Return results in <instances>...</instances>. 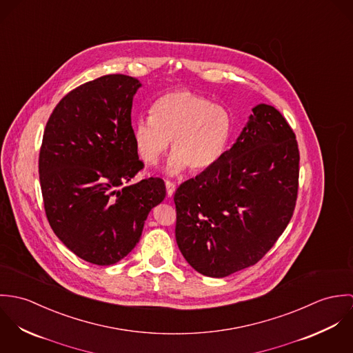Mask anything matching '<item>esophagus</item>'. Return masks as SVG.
Instances as JSON below:
<instances>
[{
  "label": "esophagus",
  "instance_id": "obj_1",
  "mask_svg": "<svg viewBox=\"0 0 353 353\" xmlns=\"http://www.w3.org/2000/svg\"><path fill=\"white\" fill-rule=\"evenodd\" d=\"M165 189H167V196H168V197H172V196H174V193H175L176 186H175V183H174V182H171V181H165Z\"/></svg>",
  "mask_w": 353,
  "mask_h": 353
}]
</instances>
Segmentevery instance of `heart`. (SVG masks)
Returning <instances> with one entry per match:
<instances>
[{"mask_svg":"<svg viewBox=\"0 0 353 353\" xmlns=\"http://www.w3.org/2000/svg\"><path fill=\"white\" fill-rule=\"evenodd\" d=\"M151 114L133 125L136 150L147 164L154 165L171 140L172 154L167 171L172 175L186 167L192 172L212 167L221 157L231 136L227 110L189 91L163 95L152 105Z\"/></svg>","mask_w":353,"mask_h":353,"instance_id":"b5f03b06","label":"heart"}]
</instances>
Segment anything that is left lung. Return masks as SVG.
I'll return each mask as SVG.
<instances>
[{"label": "left lung", "instance_id": "obj_1", "mask_svg": "<svg viewBox=\"0 0 353 353\" xmlns=\"http://www.w3.org/2000/svg\"><path fill=\"white\" fill-rule=\"evenodd\" d=\"M299 159L281 112L255 105L231 150L175 192V238L190 266L220 279L269 252L295 210Z\"/></svg>", "mask_w": 353, "mask_h": 353}]
</instances>
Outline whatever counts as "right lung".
<instances>
[{"label": "right lung", "instance_id": "right-lung-1", "mask_svg": "<svg viewBox=\"0 0 353 353\" xmlns=\"http://www.w3.org/2000/svg\"><path fill=\"white\" fill-rule=\"evenodd\" d=\"M140 87L126 74L88 81L59 101L43 133L39 181L50 227L70 252L101 266L136 248L165 197L160 178L129 183L144 168L130 117Z\"/></svg>", "mask_w": 353, "mask_h": 353}]
</instances>
